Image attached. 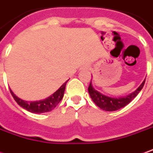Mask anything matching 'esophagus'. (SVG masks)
I'll return each mask as SVG.
<instances>
[{
    "instance_id": "esophagus-1",
    "label": "esophagus",
    "mask_w": 153,
    "mask_h": 153,
    "mask_svg": "<svg viewBox=\"0 0 153 153\" xmlns=\"http://www.w3.org/2000/svg\"><path fill=\"white\" fill-rule=\"evenodd\" d=\"M81 70H89V66L84 65L82 68H81Z\"/></svg>"
}]
</instances>
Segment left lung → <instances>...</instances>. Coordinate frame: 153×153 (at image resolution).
<instances>
[{
  "instance_id": "1",
  "label": "left lung",
  "mask_w": 153,
  "mask_h": 153,
  "mask_svg": "<svg viewBox=\"0 0 153 153\" xmlns=\"http://www.w3.org/2000/svg\"><path fill=\"white\" fill-rule=\"evenodd\" d=\"M144 83H145V79L143 82L140 84V86L134 92L131 93L130 94L127 95V96H123V97H110L108 95L102 94V93H100L98 90H96L93 87L92 84V79L89 86H88V94L91 97L92 100L94 101L95 104L97 106L100 108L101 109L104 110V111H108V112H112V111H116L123 108L126 105H128L129 102L132 101V99L136 97L137 95L139 94V92L142 90V88L143 87Z\"/></svg>"
}]
</instances>
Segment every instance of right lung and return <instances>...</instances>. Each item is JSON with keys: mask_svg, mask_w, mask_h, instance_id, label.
Here are the masks:
<instances>
[{"mask_svg": "<svg viewBox=\"0 0 153 153\" xmlns=\"http://www.w3.org/2000/svg\"><path fill=\"white\" fill-rule=\"evenodd\" d=\"M68 81H69V79L62 84L61 86L59 88L58 90L54 92L53 94L49 96L46 99L38 100V101L23 100L21 98L17 97L10 88V94L12 95L14 99L16 100V102L21 108H23L24 109L27 110V111L30 112V113H33V114H43V113L50 112L51 110L54 109V108L58 105L59 102L61 101L63 97H64L66 84H67Z\"/></svg>", "mask_w": 153, "mask_h": 153, "instance_id": "add662e5", "label": "right lung"}]
</instances>
